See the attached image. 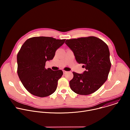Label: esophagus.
<instances>
[{"label":"esophagus","mask_w":130,"mask_h":130,"mask_svg":"<svg viewBox=\"0 0 130 130\" xmlns=\"http://www.w3.org/2000/svg\"><path fill=\"white\" fill-rule=\"evenodd\" d=\"M63 73H64V74H65V73H66L67 72V71H65V70H63Z\"/></svg>","instance_id":"obj_1"}]
</instances>
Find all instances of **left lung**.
<instances>
[{
	"mask_svg": "<svg viewBox=\"0 0 130 130\" xmlns=\"http://www.w3.org/2000/svg\"><path fill=\"white\" fill-rule=\"evenodd\" d=\"M65 44L73 51L77 62L83 64V73L73 72L70 81L71 90L81 95L91 94L106 81L111 67L106 44L95 36L67 40Z\"/></svg>",
	"mask_w": 130,
	"mask_h": 130,
	"instance_id": "left-lung-1",
	"label": "left lung"
}]
</instances>
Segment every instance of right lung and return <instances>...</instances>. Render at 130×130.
<instances>
[{"label": "right lung", "instance_id": "obj_1", "mask_svg": "<svg viewBox=\"0 0 130 130\" xmlns=\"http://www.w3.org/2000/svg\"><path fill=\"white\" fill-rule=\"evenodd\" d=\"M65 39L51 37H33L26 40L17 55V73L25 88L33 95L45 97L56 90L58 81L62 76L61 70L45 68Z\"/></svg>", "mask_w": 130, "mask_h": 130}]
</instances>
